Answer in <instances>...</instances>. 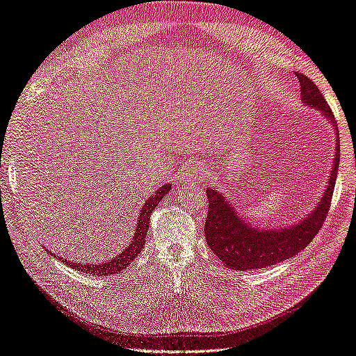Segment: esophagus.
Wrapping results in <instances>:
<instances>
[{
  "label": "esophagus",
  "instance_id": "1",
  "mask_svg": "<svg viewBox=\"0 0 356 356\" xmlns=\"http://www.w3.org/2000/svg\"><path fill=\"white\" fill-rule=\"evenodd\" d=\"M204 175H206V172H204L203 167H193V176L195 179H202ZM184 177L189 179V177H191V175H189V172H184Z\"/></svg>",
  "mask_w": 356,
  "mask_h": 356
}]
</instances>
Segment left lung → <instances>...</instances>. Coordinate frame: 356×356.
Here are the masks:
<instances>
[{"label":"left lung","mask_w":356,"mask_h":356,"mask_svg":"<svg viewBox=\"0 0 356 356\" xmlns=\"http://www.w3.org/2000/svg\"><path fill=\"white\" fill-rule=\"evenodd\" d=\"M296 77L300 83L302 103L309 109L318 111L334 129L335 154L332 168L317 204L312 206L307 216L288 226L268 227L264 225L262 227L252 225L245 217L239 216L229 197H225L216 188L206 189L209 202L208 217L204 222L206 243L221 262L232 270L266 268L293 258L317 235L329 211L340 162V134L332 111L318 88L300 72H297Z\"/></svg>","instance_id":"1"}]
</instances>
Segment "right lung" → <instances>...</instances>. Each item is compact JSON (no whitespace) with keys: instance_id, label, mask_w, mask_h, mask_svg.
<instances>
[{"instance_id":"obj_1","label":"right lung","mask_w":356,"mask_h":356,"mask_svg":"<svg viewBox=\"0 0 356 356\" xmlns=\"http://www.w3.org/2000/svg\"><path fill=\"white\" fill-rule=\"evenodd\" d=\"M170 189H171V184H163L161 188L156 189L153 194L148 195V198L139 209L135 232H134V236H131V239H130L129 245L124 247L121 253H118L117 256H113L111 261L94 262V264H90V262L89 264L74 262V261H66V259L60 258V254L59 256L54 254L51 250H48L47 247H45V250L51 256H57L59 261L65 262L68 267H71L74 270H79V271H83V273H86V275H92V276L118 275L120 271H122L124 268H127L129 264L134 262V259L139 254V252L144 249L145 235L148 232V226H150V213L154 211L156 206H158L162 202V198L167 195V193H170Z\"/></svg>"}]
</instances>
